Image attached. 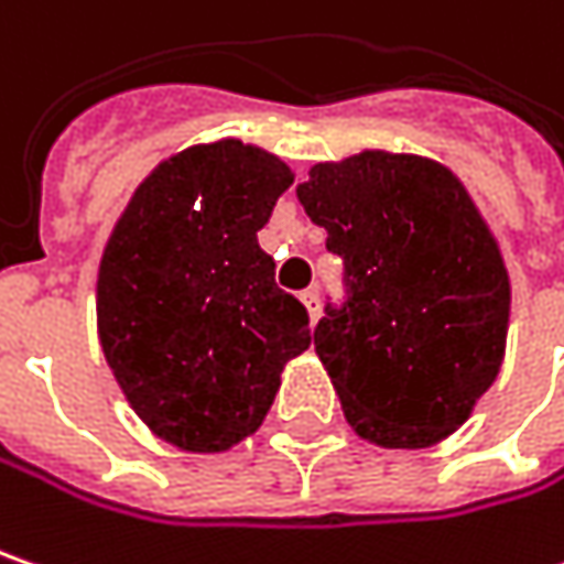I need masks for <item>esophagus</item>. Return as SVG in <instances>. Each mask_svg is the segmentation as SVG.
I'll list each match as a JSON object with an SVG mask.
<instances>
[{
    "instance_id": "obj_1",
    "label": "esophagus",
    "mask_w": 564,
    "mask_h": 564,
    "mask_svg": "<svg viewBox=\"0 0 564 564\" xmlns=\"http://www.w3.org/2000/svg\"><path fill=\"white\" fill-rule=\"evenodd\" d=\"M301 301H304V307H307L311 321H317V317H321V289H307V292H301Z\"/></svg>"
}]
</instances>
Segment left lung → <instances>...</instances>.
I'll return each instance as SVG.
<instances>
[{"instance_id":"left-lung-1","label":"left lung","mask_w":564,"mask_h":564,"mask_svg":"<svg viewBox=\"0 0 564 564\" xmlns=\"http://www.w3.org/2000/svg\"><path fill=\"white\" fill-rule=\"evenodd\" d=\"M297 199L343 260V301H326L314 349L346 422L380 447L444 441L505 358L511 285L489 225L419 155L314 164Z\"/></svg>"}]
</instances>
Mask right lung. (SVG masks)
I'll return each instance as SVG.
<instances>
[{
	"label": "right lung",
	"mask_w": 564,
	"mask_h": 564,
	"mask_svg": "<svg viewBox=\"0 0 564 564\" xmlns=\"http://www.w3.org/2000/svg\"><path fill=\"white\" fill-rule=\"evenodd\" d=\"M292 186L285 161L238 139L161 161L98 269V336L129 406L161 441L215 454L267 419L307 311L275 285L257 231Z\"/></svg>",
	"instance_id": "add662e5"
}]
</instances>
